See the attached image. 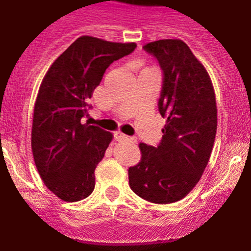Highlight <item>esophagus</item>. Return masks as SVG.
I'll return each mask as SVG.
<instances>
[{
  "label": "esophagus",
  "mask_w": 251,
  "mask_h": 251,
  "mask_svg": "<svg viewBox=\"0 0 251 251\" xmlns=\"http://www.w3.org/2000/svg\"><path fill=\"white\" fill-rule=\"evenodd\" d=\"M115 139H116V140H119V141H130V143H135V141H136V139L130 138V136L123 134L121 131L115 132Z\"/></svg>",
  "instance_id": "obj_1"
}]
</instances>
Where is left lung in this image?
Listing matches in <instances>:
<instances>
[{"label": "left lung", "instance_id": "1", "mask_svg": "<svg viewBox=\"0 0 251 251\" xmlns=\"http://www.w3.org/2000/svg\"><path fill=\"white\" fill-rule=\"evenodd\" d=\"M144 49L164 72L159 112L167 121L158 147L139 144L141 159L128 168V184L147 201L173 203L195 188L210 160L217 130L216 96L210 74L184 41L163 39Z\"/></svg>", "mask_w": 251, "mask_h": 251}]
</instances>
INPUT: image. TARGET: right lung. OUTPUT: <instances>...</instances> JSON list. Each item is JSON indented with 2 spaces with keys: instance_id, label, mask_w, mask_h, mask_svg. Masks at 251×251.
<instances>
[{
  "instance_id": "add662e5",
  "label": "right lung",
  "mask_w": 251,
  "mask_h": 251,
  "mask_svg": "<svg viewBox=\"0 0 251 251\" xmlns=\"http://www.w3.org/2000/svg\"><path fill=\"white\" fill-rule=\"evenodd\" d=\"M135 48V43L84 35L54 60L41 80L32 117V155L44 184L63 201H80L95 189V169L113 135L82 121L108 65Z\"/></svg>"
}]
</instances>
